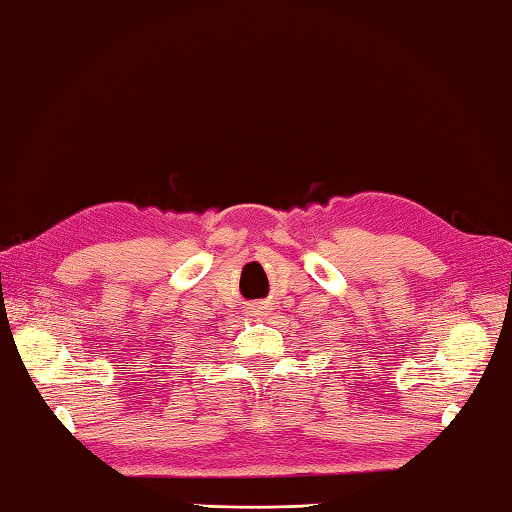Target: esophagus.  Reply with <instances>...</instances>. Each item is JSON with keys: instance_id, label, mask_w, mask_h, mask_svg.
I'll list each match as a JSON object with an SVG mask.
<instances>
[{"instance_id": "esophagus-1", "label": "esophagus", "mask_w": 512, "mask_h": 512, "mask_svg": "<svg viewBox=\"0 0 512 512\" xmlns=\"http://www.w3.org/2000/svg\"><path fill=\"white\" fill-rule=\"evenodd\" d=\"M247 309H249V316L256 318V320H263L267 316V311H269V302L267 300H254V302H249Z\"/></svg>"}]
</instances>
